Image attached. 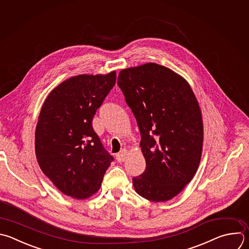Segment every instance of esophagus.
Returning a JSON list of instances; mask_svg holds the SVG:
<instances>
[{
  "mask_svg": "<svg viewBox=\"0 0 249 249\" xmlns=\"http://www.w3.org/2000/svg\"><path fill=\"white\" fill-rule=\"evenodd\" d=\"M127 155H128V150L127 149H122L120 152H118L116 154V160L118 162H123V161H125Z\"/></svg>",
  "mask_w": 249,
  "mask_h": 249,
  "instance_id": "1",
  "label": "esophagus"
}]
</instances>
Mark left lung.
<instances>
[{"instance_id": "1", "label": "left lung", "mask_w": 249, "mask_h": 249, "mask_svg": "<svg viewBox=\"0 0 249 249\" xmlns=\"http://www.w3.org/2000/svg\"><path fill=\"white\" fill-rule=\"evenodd\" d=\"M117 84L137 120L145 159L134 188L150 201L169 200L191 182L200 162L203 125L196 98L183 77L151 62L123 69Z\"/></svg>"}]
</instances>
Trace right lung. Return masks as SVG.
<instances>
[{"label":"right lung","mask_w":249,"mask_h":249,"mask_svg":"<svg viewBox=\"0 0 249 249\" xmlns=\"http://www.w3.org/2000/svg\"><path fill=\"white\" fill-rule=\"evenodd\" d=\"M115 82V71L71 77L50 93L42 107L35 132L37 160L66 196L77 199L93 196L114 160L92 122Z\"/></svg>","instance_id":"add662e5"}]
</instances>
